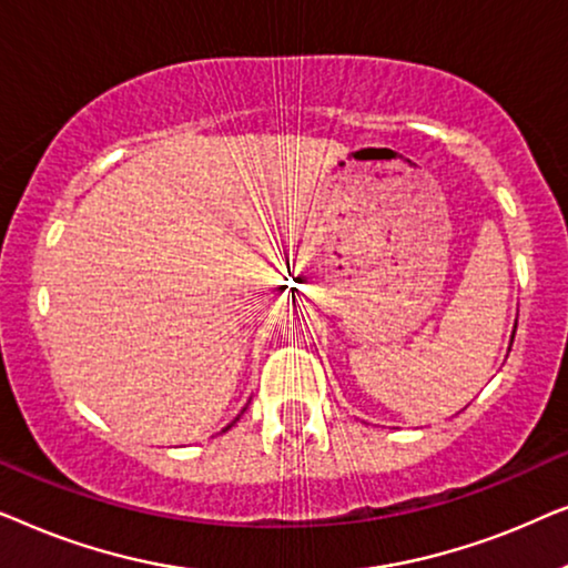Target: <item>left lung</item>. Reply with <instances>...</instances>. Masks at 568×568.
I'll return each instance as SVG.
<instances>
[{
    "label": "left lung",
    "mask_w": 568,
    "mask_h": 568,
    "mask_svg": "<svg viewBox=\"0 0 568 568\" xmlns=\"http://www.w3.org/2000/svg\"><path fill=\"white\" fill-rule=\"evenodd\" d=\"M511 341H515V336H511Z\"/></svg>",
    "instance_id": "left-lung-1"
}]
</instances>
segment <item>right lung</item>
Returning a JSON list of instances; mask_svg holds the SVG:
<instances>
[{
  "label": "right lung",
  "mask_w": 568,
  "mask_h": 568,
  "mask_svg": "<svg viewBox=\"0 0 568 568\" xmlns=\"http://www.w3.org/2000/svg\"><path fill=\"white\" fill-rule=\"evenodd\" d=\"M235 422H237V418H235ZM235 422H232V424H235ZM232 424H230V426H232ZM230 426H227V429H230ZM227 429H224V432H227Z\"/></svg>",
  "instance_id": "obj_1"
}]
</instances>
